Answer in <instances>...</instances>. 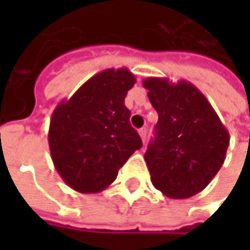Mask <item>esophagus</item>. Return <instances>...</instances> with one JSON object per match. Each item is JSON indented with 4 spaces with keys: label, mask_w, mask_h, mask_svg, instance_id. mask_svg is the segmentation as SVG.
Listing matches in <instances>:
<instances>
[{
    "label": "esophagus",
    "mask_w": 250,
    "mask_h": 250,
    "mask_svg": "<svg viewBox=\"0 0 250 250\" xmlns=\"http://www.w3.org/2000/svg\"><path fill=\"white\" fill-rule=\"evenodd\" d=\"M139 135H141L142 141H143V143L146 142V138H147V128L146 127H143V128H141L139 130Z\"/></svg>",
    "instance_id": "1"
}]
</instances>
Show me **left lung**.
Returning a JSON list of instances; mask_svg holds the SVG:
<instances>
[{
	"label": "left lung",
	"mask_w": 250,
	"mask_h": 250,
	"mask_svg": "<svg viewBox=\"0 0 250 250\" xmlns=\"http://www.w3.org/2000/svg\"><path fill=\"white\" fill-rule=\"evenodd\" d=\"M143 87L158 112L155 138L145 154L152 185L168 198H190L224 165L229 132L191 83L148 77Z\"/></svg>",
	"instance_id": "8db88e82"
}]
</instances>
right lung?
<instances>
[{
    "mask_svg": "<svg viewBox=\"0 0 250 250\" xmlns=\"http://www.w3.org/2000/svg\"><path fill=\"white\" fill-rule=\"evenodd\" d=\"M135 82L127 68L104 69L53 111L48 134L52 161L64 182L79 193H100L142 147L125 105Z\"/></svg>",
    "mask_w": 250,
    "mask_h": 250,
    "instance_id": "right-lung-1",
    "label": "right lung"
}]
</instances>
